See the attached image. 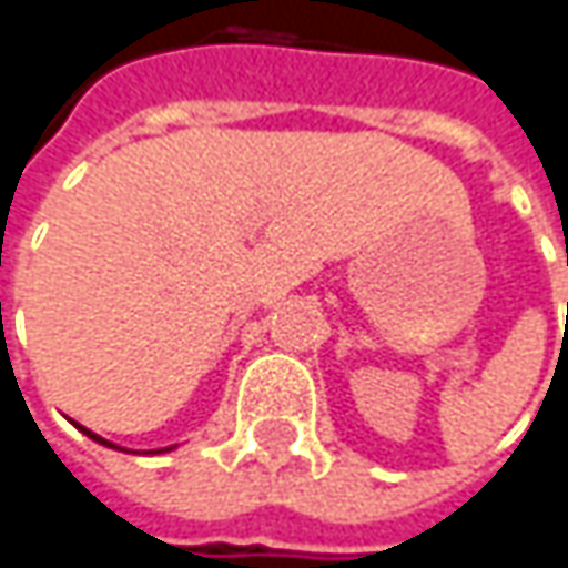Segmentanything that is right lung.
Instances as JSON below:
<instances>
[{
  "label": "right lung",
  "instance_id": "add662e5",
  "mask_svg": "<svg viewBox=\"0 0 568 568\" xmlns=\"http://www.w3.org/2000/svg\"><path fill=\"white\" fill-rule=\"evenodd\" d=\"M78 430H81V434H88L91 440H98V444H104V447H114L111 440H104V437H98L94 430H88V427H81V424H78ZM173 447H176V444H173ZM173 447H164V450H173ZM164 450H161V454H164Z\"/></svg>",
  "mask_w": 568,
  "mask_h": 568
}]
</instances>
